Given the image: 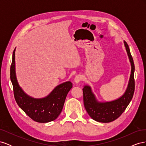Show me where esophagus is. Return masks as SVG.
Here are the masks:
<instances>
[{"mask_svg":"<svg viewBox=\"0 0 146 146\" xmlns=\"http://www.w3.org/2000/svg\"><path fill=\"white\" fill-rule=\"evenodd\" d=\"M82 80V77L80 76V75H77V76H76V77L74 78V82L76 83H78Z\"/></svg>","mask_w":146,"mask_h":146,"instance_id":"esophagus-1","label":"esophagus"}]
</instances>
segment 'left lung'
<instances>
[{"instance_id":"8db88e82","label":"left lung","mask_w":146,"mask_h":146,"mask_svg":"<svg viewBox=\"0 0 146 146\" xmlns=\"http://www.w3.org/2000/svg\"><path fill=\"white\" fill-rule=\"evenodd\" d=\"M124 44L131 66L129 85L124 94L116 100L100 103L96 100L90 86H85L83 88L84 106L90 116L98 122L107 123L116 120L125 111L133 96L135 92V64L129 47L125 41Z\"/></svg>"}]
</instances>
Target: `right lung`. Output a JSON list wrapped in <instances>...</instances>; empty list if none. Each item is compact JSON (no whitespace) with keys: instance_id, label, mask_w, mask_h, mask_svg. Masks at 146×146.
Returning a JSON list of instances; mask_svg holds the SVG:
<instances>
[{"instance_id":"add662e5","label":"right lung","mask_w":146,"mask_h":146,"mask_svg":"<svg viewBox=\"0 0 146 146\" xmlns=\"http://www.w3.org/2000/svg\"><path fill=\"white\" fill-rule=\"evenodd\" d=\"M15 53V48L10 67V79L16 103L35 121L45 123L54 121L62 111L66 96L72 88V83L67 82L61 84L45 98L36 99L29 97L22 90L16 80Z\"/></svg>"}]
</instances>
